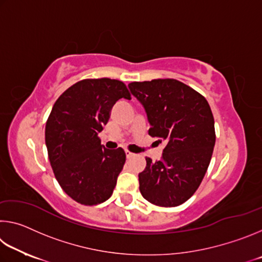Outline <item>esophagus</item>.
Instances as JSON below:
<instances>
[{
    "label": "esophagus",
    "instance_id": "34e87169",
    "mask_svg": "<svg viewBox=\"0 0 262 262\" xmlns=\"http://www.w3.org/2000/svg\"><path fill=\"white\" fill-rule=\"evenodd\" d=\"M125 154H126V157H127V158H132L133 156H134V154L130 152V151H128V150H126Z\"/></svg>",
    "mask_w": 262,
    "mask_h": 262
}]
</instances>
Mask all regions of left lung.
<instances>
[{"instance_id": "1", "label": "left lung", "mask_w": 262, "mask_h": 262, "mask_svg": "<svg viewBox=\"0 0 262 262\" xmlns=\"http://www.w3.org/2000/svg\"><path fill=\"white\" fill-rule=\"evenodd\" d=\"M143 105L149 135L165 143L161 161L145 158L139 174L140 192L159 207H177L199 188L215 145V122L203 96L177 79H152L128 84Z\"/></svg>"}]
</instances>
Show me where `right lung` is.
Listing matches in <instances>:
<instances>
[{"instance_id": "1", "label": "right lung", "mask_w": 262, "mask_h": 262, "mask_svg": "<svg viewBox=\"0 0 262 262\" xmlns=\"http://www.w3.org/2000/svg\"><path fill=\"white\" fill-rule=\"evenodd\" d=\"M121 98L130 99L121 81L83 79L57 98L47 119L45 141L53 172L62 189L81 205L110 199L126 162L121 148L106 149L98 137Z\"/></svg>"}]
</instances>
